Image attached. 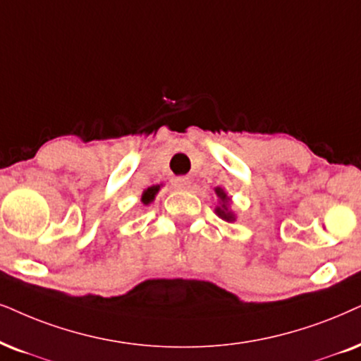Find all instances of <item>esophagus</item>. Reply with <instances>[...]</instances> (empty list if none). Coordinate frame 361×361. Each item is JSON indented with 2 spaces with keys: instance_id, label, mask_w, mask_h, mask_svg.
Here are the masks:
<instances>
[{
  "instance_id": "esophagus-1",
  "label": "esophagus",
  "mask_w": 361,
  "mask_h": 361,
  "mask_svg": "<svg viewBox=\"0 0 361 361\" xmlns=\"http://www.w3.org/2000/svg\"><path fill=\"white\" fill-rule=\"evenodd\" d=\"M173 185H175L176 190H188L191 186V181H190V178L180 176V178H176L175 181H173Z\"/></svg>"
}]
</instances>
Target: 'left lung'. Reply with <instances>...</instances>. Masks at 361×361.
Returning <instances> with one entry per match:
<instances>
[{"label": "left lung", "instance_id": "8db88e82", "mask_svg": "<svg viewBox=\"0 0 361 361\" xmlns=\"http://www.w3.org/2000/svg\"><path fill=\"white\" fill-rule=\"evenodd\" d=\"M214 193L220 198V207L214 208L218 216L225 221H235V214L230 209V198H228V195L221 188H214Z\"/></svg>", "mask_w": 361, "mask_h": 361}]
</instances>
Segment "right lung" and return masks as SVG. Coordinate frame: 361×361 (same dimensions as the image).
Returning <instances> with one entry per match:
<instances>
[{
  "instance_id": "obj_1",
  "label": "right lung",
  "mask_w": 361,
  "mask_h": 361,
  "mask_svg": "<svg viewBox=\"0 0 361 361\" xmlns=\"http://www.w3.org/2000/svg\"><path fill=\"white\" fill-rule=\"evenodd\" d=\"M159 191V186H149L148 190L143 191V195H141V202L143 204H149L154 200V195H157Z\"/></svg>"
}]
</instances>
